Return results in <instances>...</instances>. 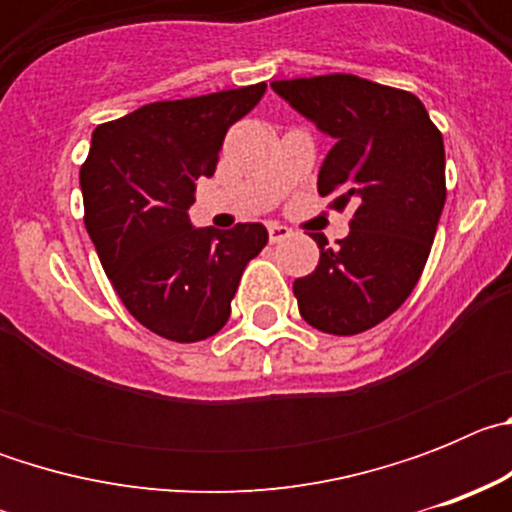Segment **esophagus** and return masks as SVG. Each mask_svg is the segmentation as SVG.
<instances>
[{"label": "esophagus", "mask_w": 512, "mask_h": 512, "mask_svg": "<svg viewBox=\"0 0 512 512\" xmlns=\"http://www.w3.org/2000/svg\"><path fill=\"white\" fill-rule=\"evenodd\" d=\"M266 230H269V241L271 243H279V241H284V238H289V235H292V230H289L287 225H279V223H271Z\"/></svg>", "instance_id": "34e87169"}]
</instances>
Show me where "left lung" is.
I'll list each match as a JSON object with an SVG mask.
<instances>
[{
    "instance_id": "left-lung-1",
    "label": "left lung",
    "mask_w": 512,
    "mask_h": 512,
    "mask_svg": "<svg viewBox=\"0 0 512 512\" xmlns=\"http://www.w3.org/2000/svg\"><path fill=\"white\" fill-rule=\"evenodd\" d=\"M271 89L336 140L318 174L333 210L351 207V233L292 284L300 315L330 336L374 328L408 300L446 202L441 130L405 89L354 74L271 81Z\"/></svg>"
}]
</instances>
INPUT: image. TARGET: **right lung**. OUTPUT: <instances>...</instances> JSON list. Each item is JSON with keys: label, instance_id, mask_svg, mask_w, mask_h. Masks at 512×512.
<instances>
[{"label": "right lung", "instance_id": "add662e5", "mask_svg": "<svg viewBox=\"0 0 512 512\" xmlns=\"http://www.w3.org/2000/svg\"><path fill=\"white\" fill-rule=\"evenodd\" d=\"M266 84L153 102L94 130L81 166L84 225L122 305L156 336H215L248 261L269 241L261 223L194 228L197 179L215 174L228 128Z\"/></svg>", "mask_w": 512, "mask_h": 512}]
</instances>
